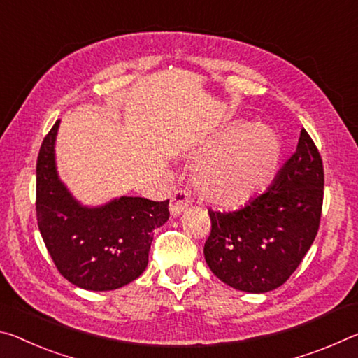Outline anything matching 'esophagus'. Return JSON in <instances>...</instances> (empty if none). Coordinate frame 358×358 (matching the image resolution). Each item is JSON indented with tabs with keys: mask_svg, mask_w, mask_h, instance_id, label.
I'll list each match as a JSON object with an SVG mask.
<instances>
[{
	"mask_svg": "<svg viewBox=\"0 0 358 358\" xmlns=\"http://www.w3.org/2000/svg\"><path fill=\"white\" fill-rule=\"evenodd\" d=\"M190 204V193L187 189H178L169 200V210L173 215H179Z\"/></svg>",
	"mask_w": 358,
	"mask_h": 358,
	"instance_id": "obj_1",
	"label": "esophagus"
}]
</instances>
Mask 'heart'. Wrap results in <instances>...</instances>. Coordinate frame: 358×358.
<instances>
[{"label": "heart", "instance_id": "heart-1", "mask_svg": "<svg viewBox=\"0 0 358 358\" xmlns=\"http://www.w3.org/2000/svg\"><path fill=\"white\" fill-rule=\"evenodd\" d=\"M193 184L204 201L238 208L257 195L276 171L280 145L269 128L249 124L215 138L198 152Z\"/></svg>", "mask_w": 358, "mask_h": 358}]
</instances>
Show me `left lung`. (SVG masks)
Wrapping results in <instances>:
<instances>
[{"mask_svg":"<svg viewBox=\"0 0 358 358\" xmlns=\"http://www.w3.org/2000/svg\"><path fill=\"white\" fill-rule=\"evenodd\" d=\"M324 165L308 131L266 192L241 209H208L210 233L204 259L233 289L265 294L282 285L300 265L319 231Z\"/></svg>","mask_w":358,"mask_h":358,"instance_id":"1","label":"left lung"}]
</instances>
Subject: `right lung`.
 <instances>
[{
    "label": "right lung",
    "mask_w": 358,
    "mask_h": 358,
    "mask_svg": "<svg viewBox=\"0 0 358 358\" xmlns=\"http://www.w3.org/2000/svg\"><path fill=\"white\" fill-rule=\"evenodd\" d=\"M58 124L45 134L36 163L41 236L57 269L71 284L95 292L120 289L148 266L154 230L169 217V200L120 196L99 208L82 206L58 179Z\"/></svg>",
    "instance_id": "obj_1"
}]
</instances>
